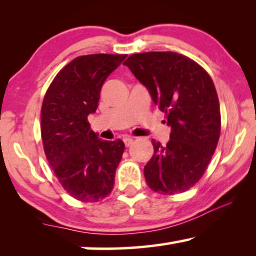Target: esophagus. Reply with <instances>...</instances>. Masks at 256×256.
I'll return each mask as SVG.
<instances>
[{
  "label": "esophagus",
  "mask_w": 256,
  "mask_h": 256,
  "mask_svg": "<svg viewBox=\"0 0 256 256\" xmlns=\"http://www.w3.org/2000/svg\"><path fill=\"white\" fill-rule=\"evenodd\" d=\"M132 141H134V140H132V138H124V142L126 146H132Z\"/></svg>",
  "instance_id": "34e87169"
}]
</instances>
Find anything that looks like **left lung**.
Instances as JSON below:
<instances>
[{
	"instance_id": "8db88e82",
	"label": "left lung",
	"mask_w": 256,
	"mask_h": 256,
	"mask_svg": "<svg viewBox=\"0 0 256 256\" xmlns=\"http://www.w3.org/2000/svg\"><path fill=\"white\" fill-rule=\"evenodd\" d=\"M124 65L146 87L171 127L166 146L152 140L146 184L160 194H182L202 177L218 144L222 120L214 84L200 65L176 52L132 54Z\"/></svg>"
}]
</instances>
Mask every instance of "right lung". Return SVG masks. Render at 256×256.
<instances>
[{
  "instance_id": "1",
  "label": "right lung",
  "mask_w": 256,
  "mask_h": 256,
  "mask_svg": "<svg viewBox=\"0 0 256 256\" xmlns=\"http://www.w3.org/2000/svg\"><path fill=\"white\" fill-rule=\"evenodd\" d=\"M126 57H76L56 76L44 96L40 132L45 155L64 190L80 202H99L113 190L124 143L100 140L87 116L96 113L104 80Z\"/></svg>"
}]
</instances>
